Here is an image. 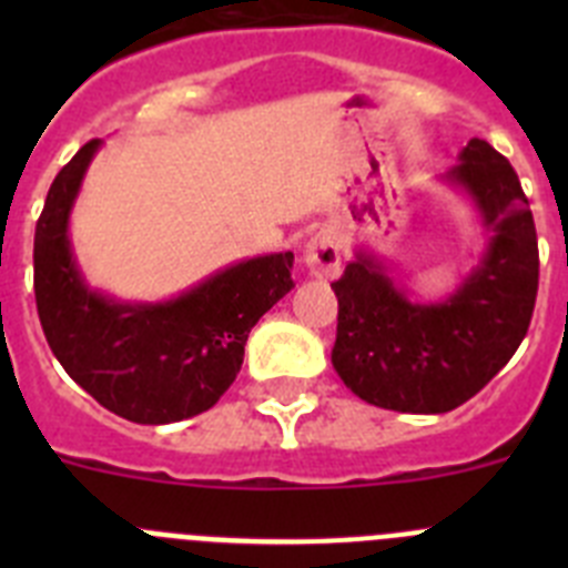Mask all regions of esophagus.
<instances>
[{
  "instance_id": "1",
  "label": "esophagus",
  "mask_w": 568,
  "mask_h": 568,
  "mask_svg": "<svg viewBox=\"0 0 568 568\" xmlns=\"http://www.w3.org/2000/svg\"><path fill=\"white\" fill-rule=\"evenodd\" d=\"M304 264L315 278H335L341 273V244L329 230H318L304 244Z\"/></svg>"
}]
</instances>
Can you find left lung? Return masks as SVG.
<instances>
[{
    "label": "left lung",
    "instance_id": "left-lung-1",
    "mask_svg": "<svg viewBox=\"0 0 568 568\" xmlns=\"http://www.w3.org/2000/svg\"><path fill=\"white\" fill-rule=\"evenodd\" d=\"M440 182L466 195L486 235L453 293L418 301L366 247L333 284L335 373L361 400L395 413L440 415L480 393L524 341L538 295V235L511 164L471 139Z\"/></svg>",
    "mask_w": 568,
    "mask_h": 568
}]
</instances>
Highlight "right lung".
Wrapping results in <instances>:
<instances>
[{"label":"right lung","mask_w":568,"mask_h":568,"mask_svg":"<svg viewBox=\"0 0 568 568\" xmlns=\"http://www.w3.org/2000/svg\"><path fill=\"white\" fill-rule=\"evenodd\" d=\"M102 144H84L44 199L33 239L39 321L64 373L104 409L133 424H175L227 393L250 329L293 290V253L235 261L164 301L90 287L70 241V213Z\"/></svg>","instance_id":"right-lung-1"}]
</instances>
